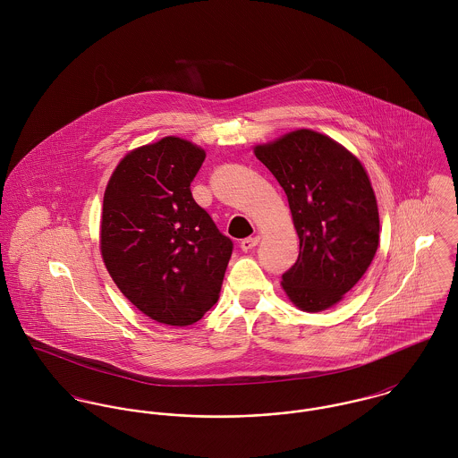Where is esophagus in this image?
<instances>
[{"label": "esophagus", "mask_w": 458, "mask_h": 458, "mask_svg": "<svg viewBox=\"0 0 458 458\" xmlns=\"http://www.w3.org/2000/svg\"><path fill=\"white\" fill-rule=\"evenodd\" d=\"M261 242V236H250V238H245L242 243H240V247H242V250H252L258 243Z\"/></svg>", "instance_id": "34e87169"}]
</instances>
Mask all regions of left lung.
Segmentation results:
<instances>
[{"mask_svg":"<svg viewBox=\"0 0 458 458\" xmlns=\"http://www.w3.org/2000/svg\"><path fill=\"white\" fill-rule=\"evenodd\" d=\"M284 189L300 238L282 289L303 312L336 305L365 275L379 247V209L356 155L321 131L298 129L256 144Z\"/></svg>","mask_w":458,"mask_h":458,"instance_id":"obj_1","label":"left lung"}]
</instances>
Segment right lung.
<instances>
[{
	"mask_svg": "<svg viewBox=\"0 0 458 458\" xmlns=\"http://www.w3.org/2000/svg\"><path fill=\"white\" fill-rule=\"evenodd\" d=\"M206 151L162 137L113 171L100 218V254L123 296L167 327L197 323L218 300L233 242L191 192Z\"/></svg>",
	"mask_w": 458,
	"mask_h": 458,
	"instance_id": "add662e5",
	"label": "right lung"
}]
</instances>
